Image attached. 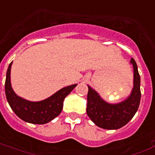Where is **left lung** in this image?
I'll return each mask as SVG.
<instances>
[{
    "mask_svg": "<svg viewBox=\"0 0 155 155\" xmlns=\"http://www.w3.org/2000/svg\"><path fill=\"white\" fill-rule=\"evenodd\" d=\"M130 63L134 67V87L129 96L117 104H110L99 93L88 86L86 113L97 126L104 129H118L124 126L134 117L141 101V78L134 59Z\"/></svg>",
    "mask_w": 155,
    "mask_h": 155,
    "instance_id": "obj_1",
    "label": "left lung"
}]
</instances>
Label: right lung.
<instances>
[{"mask_svg":"<svg viewBox=\"0 0 155 155\" xmlns=\"http://www.w3.org/2000/svg\"><path fill=\"white\" fill-rule=\"evenodd\" d=\"M12 63L9 64L7 69L5 89L7 101L14 113L25 122L35 124L48 123L59 116L63 108L64 99L78 84L61 89L51 96L41 101H29L17 95L12 88L10 81Z\"/></svg>","mask_w":155,"mask_h":155,"instance_id":"add662e5","label":"right lung"}]
</instances>
